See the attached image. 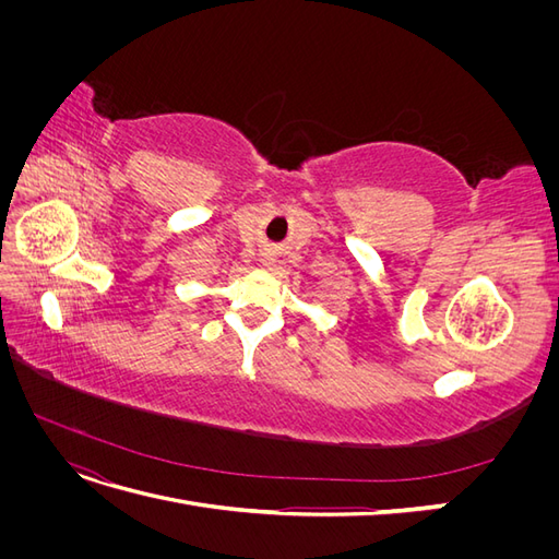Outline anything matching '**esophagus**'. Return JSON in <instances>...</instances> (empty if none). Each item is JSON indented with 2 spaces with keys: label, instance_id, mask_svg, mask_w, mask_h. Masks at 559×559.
<instances>
[{
  "label": "esophagus",
  "instance_id": "34e87169",
  "mask_svg": "<svg viewBox=\"0 0 559 559\" xmlns=\"http://www.w3.org/2000/svg\"><path fill=\"white\" fill-rule=\"evenodd\" d=\"M263 265H270V263H273L275 259H273V253H270V251H261V259H259Z\"/></svg>",
  "mask_w": 559,
  "mask_h": 559
}]
</instances>
